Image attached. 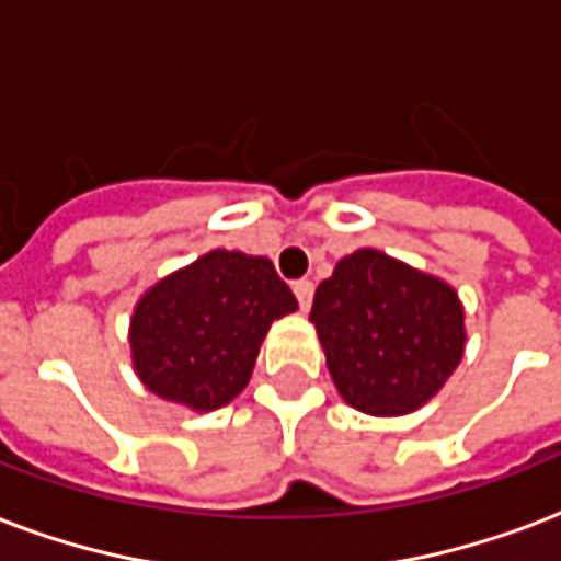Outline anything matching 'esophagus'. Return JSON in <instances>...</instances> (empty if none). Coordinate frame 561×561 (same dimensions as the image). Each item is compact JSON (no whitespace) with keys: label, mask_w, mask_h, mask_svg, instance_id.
<instances>
[{"label":"esophagus","mask_w":561,"mask_h":561,"mask_svg":"<svg viewBox=\"0 0 561 561\" xmlns=\"http://www.w3.org/2000/svg\"><path fill=\"white\" fill-rule=\"evenodd\" d=\"M294 294H297L299 309H302V311H309L311 297H314V282H309V279H297V282H294Z\"/></svg>","instance_id":"obj_1"}]
</instances>
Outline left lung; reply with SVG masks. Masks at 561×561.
I'll use <instances>...</instances> for the list:
<instances>
[{
    "mask_svg": "<svg viewBox=\"0 0 561 561\" xmlns=\"http://www.w3.org/2000/svg\"><path fill=\"white\" fill-rule=\"evenodd\" d=\"M311 323L329 374L353 409L414 412L465 353V311L450 285L379 250L341 259L314 290Z\"/></svg>",
    "mask_w": 561,
    "mask_h": 561,
    "instance_id": "8db88e82",
    "label": "left lung"
}]
</instances>
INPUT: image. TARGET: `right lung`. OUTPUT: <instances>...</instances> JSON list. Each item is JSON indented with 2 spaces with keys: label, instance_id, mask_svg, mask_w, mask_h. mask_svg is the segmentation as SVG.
<instances>
[{
  "label": "right lung",
  "instance_id": "right-lung-1",
  "mask_svg": "<svg viewBox=\"0 0 561 561\" xmlns=\"http://www.w3.org/2000/svg\"><path fill=\"white\" fill-rule=\"evenodd\" d=\"M297 299L267 259L214 250L144 294L131 358L149 391L196 412L241 394L273 320Z\"/></svg>",
  "mask_w": 561,
  "mask_h": 561
}]
</instances>
